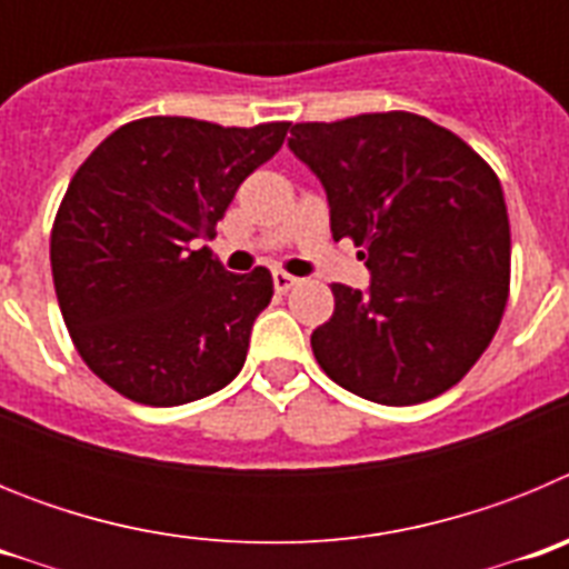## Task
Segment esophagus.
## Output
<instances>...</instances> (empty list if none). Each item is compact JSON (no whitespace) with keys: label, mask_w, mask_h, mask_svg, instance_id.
I'll return each instance as SVG.
<instances>
[{"label":"esophagus","mask_w":569,"mask_h":569,"mask_svg":"<svg viewBox=\"0 0 569 569\" xmlns=\"http://www.w3.org/2000/svg\"><path fill=\"white\" fill-rule=\"evenodd\" d=\"M296 276H290V273H284V270H276L273 273V288H276V293H288L290 288H293L296 284Z\"/></svg>","instance_id":"1"}]
</instances>
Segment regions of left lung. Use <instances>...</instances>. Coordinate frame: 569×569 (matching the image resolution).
<instances>
[{
	"label": "left lung",
	"mask_w": 569,
	"mask_h": 569,
	"mask_svg": "<svg viewBox=\"0 0 569 569\" xmlns=\"http://www.w3.org/2000/svg\"><path fill=\"white\" fill-rule=\"evenodd\" d=\"M288 148L328 193L330 233L367 259V290L330 284L336 310L310 336L350 393L405 407L436 399L499 330L510 222L499 176L459 136L390 110L290 128Z\"/></svg>",
	"instance_id": "left-lung-1"
}]
</instances>
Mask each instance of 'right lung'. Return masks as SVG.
Segmentation results:
<instances>
[{
	"label": "right lung",
	"instance_id": "1",
	"mask_svg": "<svg viewBox=\"0 0 569 569\" xmlns=\"http://www.w3.org/2000/svg\"><path fill=\"white\" fill-rule=\"evenodd\" d=\"M288 130L150 116L113 130L70 179L50 270L70 339L116 393L176 407L239 376L273 279L228 273L194 248Z\"/></svg>",
	"mask_w": 569,
	"mask_h": 569
}]
</instances>
